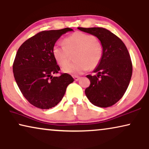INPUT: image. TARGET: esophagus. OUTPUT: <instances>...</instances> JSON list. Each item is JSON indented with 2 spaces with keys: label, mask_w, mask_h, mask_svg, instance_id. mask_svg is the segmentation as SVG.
Segmentation results:
<instances>
[{
  "label": "esophagus",
  "mask_w": 149,
  "mask_h": 149,
  "mask_svg": "<svg viewBox=\"0 0 149 149\" xmlns=\"http://www.w3.org/2000/svg\"><path fill=\"white\" fill-rule=\"evenodd\" d=\"M73 78H74L75 81H78L80 79V77H78V76H73Z\"/></svg>",
  "instance_id": "34e87169"
}]
</instances>
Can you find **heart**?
Wrapping results in <instances>:
<instances>
[{
    "label": "heart",
    "mask_w": 149,
    "mask_h": 149,
    "mask_svg": "<svg viewBox=\"0 0 149 149\" xmlns=\"http://www.w3.org/2000/svg\"><path fill=\"white\" fill-rule=\"evenodd\" d=\"M64 45L55 44L52 47L53 57L59 66L68 62L69 54H74L77 63L63 67V73L73 76L82 74L88 69L98 66L103 55L101 43L92 35L82 32H76L63 41Z\"/></svg>",
    "instance_id": "1"
}]
</instances>
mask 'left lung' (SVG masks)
Instances as JSON below:
<instances>
[{"instance_id": "1", "label": "left lung", "mask_w": 149, "mask_h": 149, "mask_svg": "<svg viewBox=\"0 0 149 149\" xmlns=\"http://www.w3.org/2000/svg\"><path fill=\"white\" fill-rule=\"evenodd\" d=\"M78 29L96 37L103 48L102 60L93 71L97 75L86 76L91 84L85 90L86 96L96 106H112L123 96L132 78L129 52L121 39L108 30L99 27Z\"/></svg>"}]
</instances>
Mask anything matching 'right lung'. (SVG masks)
Returning a JSON list of instances; mask_svg holds the SVG:
<instances>
[{
	"instance_id": "right-lung-1",
	"label": "right lung",
	"mask_w": 149,
	"mask_h": 149,
	"mask_svg": "<svg viewBox=\"0 0 149 149\" xmlns=\"http://www.w3.org/2000/svg\"><path fill=\"white\" fill-rule=\"evenodd\" d=\"M69 28L42 31L27 39L19 47L13 65L14 78L19 90L30 104L49 109L62 100L67 86L74 80L68 73L53 76L60 67L52 49Z\"/></svg>"
}]
</instances>
